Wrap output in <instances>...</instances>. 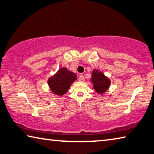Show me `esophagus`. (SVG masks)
Instances as JSON below:
<instances>
[{
    "label": "esophagus",
    "instance_id": "esophagus-1",
    "mask_svg": "<svg viewBox=\"0 0 154 154\" xmlns=\"http://www.w3.org/2000/svg\"><path fill=\"white\" fill-rule=\"evenodd\" d=\"M79 82H84V81H85L84 76H83V75H81L79 77Z\"/></svg>",
    "mask_w": 154,
    "mask_h": 154
}]
</instances>
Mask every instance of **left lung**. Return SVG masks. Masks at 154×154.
I'll list each match as a JSON object with an SVG mask.
<instances>
[{"label": "left lung", "instance_id": "left-lung-1", "mask_svg": "<svg viewBox=\"0 0 154 154\" xmlns=\"http://www.w3.org/2000/svg\"><path fill=\"white\" fill-rule=\"evenodd\" d=\"M91 82L94 84V89L100 94H103L110 86V82L102 72L94 70L92 72Z\"/></svg>", "mask_w": 154, "mask_h": 154}]
</instances>
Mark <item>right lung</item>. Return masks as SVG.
<instances>
[{
	"label": "right lung",
	"instance_id": "1",
	"mask_svg": "<svg viewBox=\"0 0 154 154\" xmlns=\"http://www.w3.org/2000/svg\"><path fill=\"white\" fill-rule=\"evenodd\" d=\"M76 79L77 75L74 72L68 71L66 68H63L50 78L48 83L53 93L62 96L68 91L71 83Z\"/></svg>",
	"mask_w": 154,
	"mask_h": 154
}]
</instances>
